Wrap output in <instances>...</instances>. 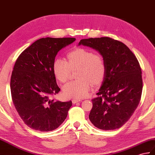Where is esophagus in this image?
I'll return each mask as SVG.
<instances>
[{"label": "esophagus", "mask_w": 155, "mask_h": 155, "mask_svg": "<svg viewBox=\"0 0 155 155\" xmlns=\"http://www.w3.org/2000/svg\"><path fill=\"white\" fill-rule=\"evenodd\" d=\"M79 102H80V100H78V99H73V100H72V102H73V104H76Z\"/></svg>", "instance_id": "esophagus-1"}]
</instances>
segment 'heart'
I'll return each instance as SVG.
<instances>
[{
	"instance_id": "obj_1",
	"label": "heart",
	"mask_w": 155,
	"mask_h": 155,
	"mask_svg": "<svg viewBox=\"0 0 155 155\" xmlns=\"http://www.w3.org/2000/svg\"><path fill=\"white\" fill-rule=\"evenodd\" d=\"M77 69L78 79L64 85L63 92L69 98H82L88 94L91 84L98 86L104 81L107 72L106 61L101 53L82 48L74 49L68 53L67 61L57 57L53 61V74L61 82H65L72 71Z\"/></svg>"
}]
</instances>
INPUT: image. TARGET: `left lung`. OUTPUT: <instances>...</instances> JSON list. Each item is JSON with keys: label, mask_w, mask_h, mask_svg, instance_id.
<instances>
[{"label": "left lung", "mask_w": 155, "mask_h": 155, "mask_svg": "<svg viewBox=\"0 0 155 155\" xmlns=\"http://www.w3.org/2000/svg\"><path fill=\"white\" fill-rule=\"evenodd\" d=\"M81 44L98 50L107 64L101 88L96 98L92 100L89 120L102 130L120 128L130 119L141 100L143 79L139 61L126 45L113 38L82 39Z\"/></svg>", "instance_id": "left-lung-1"}]
</instances>
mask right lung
Listing matches in <instances>:
<instances>
[{"instance_id": "obj_1", "label": "right lung", "mask_w": 155, "mask_h": 155, "mask_svg": "<svg viewBox=\"0 0 155 155\" xmlns=\"http://www.w3.org/2000/svg\"><path fill=\"white\" fill-rule=\"evenodd\" d=\"M74 38H41L21 53L10 78L12 102L29 127L39 131L58 128L65 120L72 102L51 100L60 91L53 72L55 56Z\"/></svg>"}]
</instances>
